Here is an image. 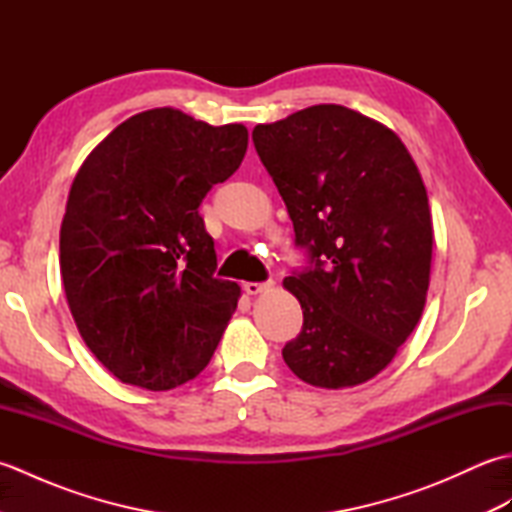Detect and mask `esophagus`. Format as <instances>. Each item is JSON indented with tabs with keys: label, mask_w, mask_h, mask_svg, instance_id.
I'll list each match as a JSON object with an SVG mask.
<instances>
[{
	"label": "esophagus",
	"mask_w": 512,
	"mask_h": 512,
	"mask_svg": "<svg viewBox=\"0 0 512 512\" xmlns=\"http://www.w3.org/2000/svg\"><path fill=\"white\" fill-rule=\"evenodd\" d=\"M246 295H259V292H266L270 288L268 281H246L242 286Z\"/></svg>",
	"instance_id": "1"
}]
</instances>
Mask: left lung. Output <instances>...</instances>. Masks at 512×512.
Masks as SVG:
<instances>
[{
	"instance_id": "left-lung-1",
	"label": "left lung",
	"mask_w": 512,
	"mask_h": 512,
	"mask_svg": "<svg viewBox=\"0 0 512 512\" xmlns=\"http://www.w3.org/2000/svg\"><path fill=\"white\" fill-rule=\"evenodd\" d=\"M306 264L284 279L303 310L284 361L325 389L361 385L416 328L431 273L427 189L400 138L343 105L253 129Z\"/></svg>"
}]
</instances>
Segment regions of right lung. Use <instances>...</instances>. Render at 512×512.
I'll return each mask as SVG.
<instances>
[{
	"label": "right lung",
	"instance_id": "right-lung-1",
	"mask_svg": "<svg viewBox=\"0 0 512 512\" xmlns=\"http://www.w3.org/2000/svg\"><path fill=\"white\" fill-rule=\"evenodd\" d=\"M246 147L244 125L158 107L118 125L76 173L59 244L65 297L123 383L167 391L209 365L239 286L215 277L200 204Z\"/></svg>",
	"mask_w": 512,
	"mask_h": 512
}]
</instances>
